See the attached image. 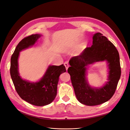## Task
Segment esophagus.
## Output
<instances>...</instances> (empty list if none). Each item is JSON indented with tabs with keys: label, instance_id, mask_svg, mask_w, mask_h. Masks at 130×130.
<instances>
[{
	"label": "esophagus",
	"instance_id": "esophagus-1",
	"mask_svg": "<svg viewBox=\"0 0 130 130\" xmlns=\"http://www.w3.org/2000/svg\"><path fill=\"white\" fill-rule=\"evenodd\" d=\"M64 66H65L66 68V70H67L68 68V67H69V64L68 63V62H66L64 63Z\"/></svg>",
	"mask_w": 130,
	"mask_h": 130
}]
</instances>
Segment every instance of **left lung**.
Wrapping results in <instances>:
<instances>
[{
  "instance_id": "obj_1",
  "label": "left lung",
  "mask_w": 130,
  "mask_h": 130,
  "mask_svg": "<svg viewBox=\"0 0 130 130\" xmlns=\"http://www.w3.org/2000/svg\"><path fill=\"white\" fill-rule=\"evenodd\" d=\"M108 61L109 81L103 88L90 87L85 78L87 66L94 62ZM68 72L70 75L75 94L78 101L87 106L100 105L109 100L115 94L121 75L119 53L113 43L103 34L93 37V45L87 47L80 55L69 60Z\"/></svg>"
}]
</instances>
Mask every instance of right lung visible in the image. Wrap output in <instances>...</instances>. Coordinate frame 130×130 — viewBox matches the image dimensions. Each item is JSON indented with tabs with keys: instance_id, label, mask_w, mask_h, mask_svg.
Here are the masks:
<instances>
[{
	"instance_id": "add662e5",
	"label": "right lung",
	"mask_w": 130,
	"mask_h": 130,
	"mask_svg": "<svg viewBox=\"0 0 130 130\" xmlns=\"http://www.w3.org/2000/svg\"><path fill=\"white\" fill-rule=\"evenodd\" d=\"M41 37L35 34L23 38L18 43L11 58L10 75L15 90L23 100L32 105L43 106L50 104L57 95L59 76L66 71L63 64L50 66L41 80L30 82L22 78L18 73V58L19 52L32 46Z\"/></svg>"
}]
</instances>
